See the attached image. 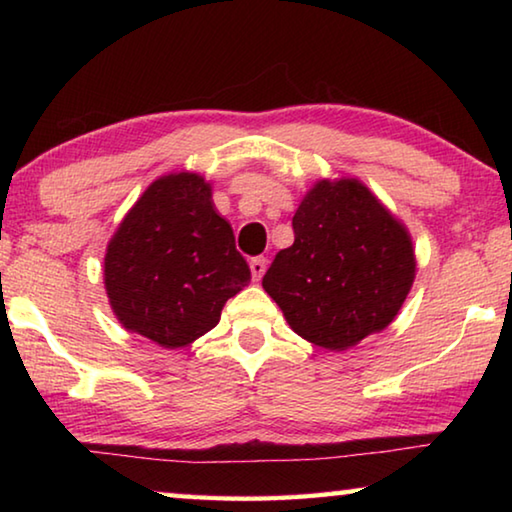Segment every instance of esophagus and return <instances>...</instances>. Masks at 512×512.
<instances>
[{
	"label": "esophagus",
	"mask_w": 512,
	"mask_h": 512,
	"mask_svg": "<svg viewBox=\"0 0 512 512\" xmlns=\"http://www.w3.org/2000/svg\"><path fill=\"white\" fill-rule=\"evenodd\" d=\"M250 271H253L255 280H262V275L266 273V257L250 259Z\"/></svg>",
	"instance_id": "esophagus-1"
}]
</instances>
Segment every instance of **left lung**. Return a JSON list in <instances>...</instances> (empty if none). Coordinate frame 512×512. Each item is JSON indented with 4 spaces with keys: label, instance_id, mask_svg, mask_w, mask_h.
Segmentation results:
<instances>
[{
    "label": "left lung",
    "instance_id": "8db88e82",
    "mask_svg": "<svg viewBox=\"0 0 512 512\" xmlns=\"http://www.w3.org/2000/svg\"><path fill=\"white\" fill-rule=\"evenodd\" d=\"M293 232L262 280L293 332L343 352L393 323L415 280L413 239L361 180H316Z\"/></svg>",
    "mask_w": 512,
    "mask_h": 512
}]
</instances>
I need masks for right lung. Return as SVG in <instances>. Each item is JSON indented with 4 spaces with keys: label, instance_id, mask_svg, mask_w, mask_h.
Returning <instances> with one entry per match:
<instances>
[{
    "label": "right lung",
    "instance_id": "right-lung-1",
    "mask_svg": "<svg viewBox=\"0 0 512 512\" xmlns=\"http://www.w3.org/2000/svg\"><path fill=\"white\" fill-rule=\"evenodd\" d=\"M250 282L232 225L216 212L212 185L194 171L160 176L110 237L103 287L121 327L178 350L221 320Z\"/></svg>",
    "mask_w": 512,
    "mask_h": 512
}]
</instances>
